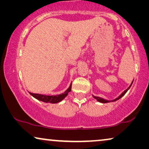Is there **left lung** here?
Listing matches in <instances>:
<instances>
[{"label": "left lung", "instance_id": "obj_1", "mask_svg": "<svg viewBox=\"0 0 149 149\" xmlns=\"http://www.w3.org/2000/svg\"><path fill=\"white\" fill-rule=\"evenodd\" d=\"M133 81H134V80H133ZM132 83H133V82H132V83H131V85H130V87H128V88H127V89H125V91H123V93H121V95H120L119 97H117V98H115V100H104V98H102V97H100L94 96V95H93V97H94V98H95V99H96L97 101H98V102H102V103H107V102H115V101H116V100H119V99H120V98H121V97H123V95L125 94V93H126V92H127V91L128 90H129V89L130 88V87H131V86H132Z\"/></svg>", "mask_w": 149, "mask_h": 149}]
</instances>
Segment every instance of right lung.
I'll return each instance as SVG.
<instances>
[{
    "label": "right lung",
    "instance_id": "1",
    "mask_svg": "<svg viewBox=\"0 0 149 149\" xmlns=\"http://www.w3.org/2000/svg\"><path fill=\"white\" fill-rule=\"evenodd\" d=\"M71 87H72V83H71L70 87H68V89L65 91L64 93H62V94L57 95H42V94H38V93H33L31 92H29L30 94L32 95L34 97H35L36 99L40 100L42 102L46 103H52V104H56L58 102H60L63 99L65 98L67 96V95L68 94V93L71 91Z\"/></svg>",
    "mask_w": 149,
    "mask_h": 149
}]
</instances>
